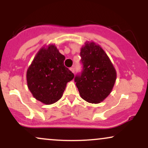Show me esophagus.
I'll list each match as a JSON object with an SVG mask.
<instances>
[{"label":"esophagus","mask_w":148,"mask_h":148,"mask_svg":"<svg viewBox=\"0 0 148 148\" xmlns=\"http://www.w3.org/2000/svg\"><path fill=\"white\" fill-rule=\"evenodd\" d=\"M71 70V72L74 73V72H75V69H74V67H71L70 69H69Z\"/></svg>","instance_id":"34e87169"}]
</instances>
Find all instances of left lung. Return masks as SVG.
Wrapping results in <instances>:
<instances>
[{
    "instance_id": "8db88e82",
    "label": "left lung",
    "mask_w": 148,
    "mask_h": 148,
    "mask_svg": "<svg viewBox=\"0 0 148 148\" xmlns=\"http://www.w3.org/2000/svg\"><path fill=\"white\" fill-rule=\"evenodd\" d=\"M80 56L83 70L74 78L80 95L89 103H100L112 91L116 71L104 51L95 42H86Z\"/></svg>"
}]
</instances>
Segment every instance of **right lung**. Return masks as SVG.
Masks as SVG:
<instances>
[{
	"instance_id": "obj_1",
	"label": "right lung",
	"mask_w": 148,
	"mask_h": 148,
	"mask_svg": "<svg viewBox=\"0 0 148 148\" xmlns=\"http://www.w3.org/2000/svg\"><path fill=\"white\" fill-rule=\"evenodd\" d=\"M65 57L54 45L42 47L27 70L28 87L38 101L51 104L62 97L74 74L64 65Z\"/></svg>"
}]
</instances>
